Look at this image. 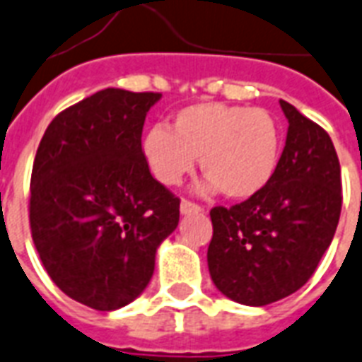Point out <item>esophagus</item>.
<instances>
[{"label": "esophagus", "mask_w": 362, "mask_h": 362, "mask_svg": "<svg viewBox=\"0 0 362 362\" xmlns=\"http://www.w3.org/2000/svg\"><path fill=\"white\" fill-rule=\"evenodd\" d=\"M179 209H181V213H183V215H192V213L204 211V207L198 206V204H192V202H189V200H181V206H179Z\"/></svg>", "instance_id": "obj_1"}]
</instances>
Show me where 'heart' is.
<instances>
[{
    "label": "heart",
    "mask_w": 362,
    "mask_h": 362,
    "mask_svg": "<svg viewBox=\"0 0 362 362\" xmlns=\"http://www.w3.org/2000/svg\"><path fill=\"white\" fill-rule=\"evenodd\" d=\"M281 130L266 109L206 102L173 115L172 130L151 126L141 139L143 160L166 187H175L200 156L202 190L247 200L266 189L279 164Z\"/></svg>",
    "instance_id": "heart-1"
}]
</instances>
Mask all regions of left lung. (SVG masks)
I'll use <instances>...</instances> for the list:
<instances>
[{
	"instance_id": "obj_1",
	"label": "left lung",
	"mask_w": 362,
	"mask_h": 362,
	"mask_svg": "<svg viewBox=\"0 0 362 362\" xmlns=\"http://www.w3.org/2000/svg\"><path fill=\"white\" fill-rule=\"evenodd\" d=\"M287 139L264 190L213 207L207 266L215 287L245 306L293 295L334 238L341 209L340 162L329 134L285 100Z\"/></svg>"
}]
</instances>
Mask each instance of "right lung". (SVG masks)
<instances>
[{
    "label": "right lung",
    "instance_id": "right-lung-1",
    "mask_svg": "<svg viewBox=\"0 0 362 362\" xmlns=\"http://www.w3.org/2000/svg\"><path fill=\"white\" fill-rule=\"evenodd\" d=\"M162 94L105 88L56 115L39 143L30 226L56 287L100 312L149 285L156 249L179 223V198L141 155L145 117Z\"/></svg>",
    "mask_w": 362,
    "mask_h": 362
}]
</instances>
